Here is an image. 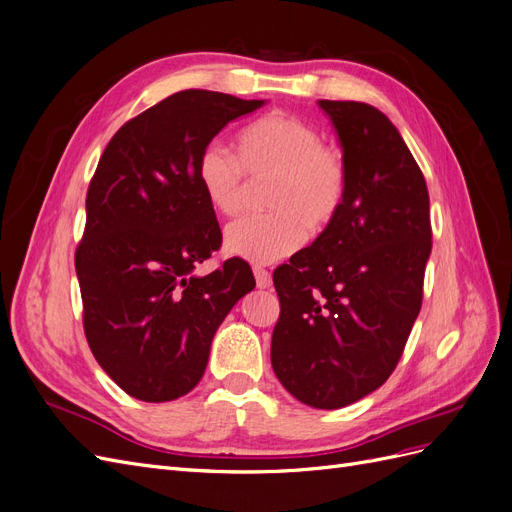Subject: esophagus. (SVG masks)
Masks as SVG:
<instances>
[{
  "instance_id": "esophagus-1",
  "label": "esophagus",
  "mask_w": 512,
  "mask_h": 512,
  "mask_svg": "<svg viewBox=\"0 0 512 512\" xmlns=\"http://www.w3.org/2000/svg\"><path fill=\"white\" fill-rule=\"evenodd\" d=\"M254 275H256V286L258 288H271V273L262 267H254Z\"/></svg>"
}]
</instances>
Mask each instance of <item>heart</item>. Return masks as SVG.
Segmentation results:
<instances>
[{
  "instance_id": "1",
  "label": "heart",
  "mask_w": 512,
  "mask_h": 512,
  "mask_svg": "<svg viewBox=\"0 0 512 512\" xmlns=\"http://www.w3.org/2000/svg\"><path fill=\"white\" fill-rule=\"evenodd\" d=\"M237 161L220 145H207L196 160V179L211 209L235 215L243 207L245 181L269 179L262 205L271 209L232 222L226 250L267 265L299 250L309 232L329 228L344 207L348 168L320 132L286 113L250 123L235 145Z\"/></svg>"
}]
</instances>
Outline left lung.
<instances>
[{
	"instance_id": "left-lung-1",
	"label": "left lung",
	"mask_w": 512,
	"mask_h": 512,
	"mask_svg": "<svg viewBox=\"0 0 512 512\" xmlns=\"http://www.w3.org/2000/svg\"><path fill=\"white\" fill-rule=\"evenodd\" d=\"M318 104L342 143L348 192L335 222L273 271L271 363L292 397L335 410L376 391L404 354L431 220L425 177L389 117L363 102Z\"/></svg>"
}]
</instances>
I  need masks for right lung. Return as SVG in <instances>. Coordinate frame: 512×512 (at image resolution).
Masks as SVG:
<instances>
[{
	"instance_id": "1",
	"label": "right lung",
	"mask_w": 512,
	"mask_h": 512,
	"mask_svg": "<svg viewBox=\"0 0 512 512\" xmlns=\"http://www.w3.org/2000/svg\"><path fill=\"white\" fill-rule=\"evenodd\" d=\"M265 100L185 89L126 121L87 190L74 267L83 329L100 367L141 401H173L203 378L211 339L254 273L241 258L198 277L222 230L196 160L230 121Z\"/></svg>"
}]
</instances>
